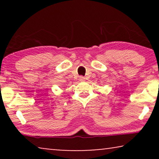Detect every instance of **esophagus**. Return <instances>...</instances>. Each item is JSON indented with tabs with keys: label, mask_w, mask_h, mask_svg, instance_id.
Returning a JSON list of instances; mask_svg holds the SVG:
<instances>
[{
	"label": "esophagus",
	"mask_w": 159,
	"mask_h": 159,
	"mask_svg": "<svg viewBox=\"0 0 159 159\" xmlns=\"http://www.w3.org/2000/svg\"><path fill=\"white\" fill-rule=\"evenodd\" d=\"M79 80H80V81H81V82H83V81H84V80H85V78L83 77H80Z\"/></svg>",
	"instance_id": "obj_1"
}]
</instances>
